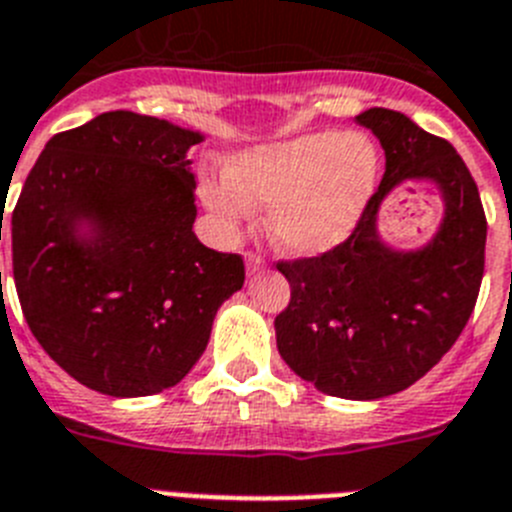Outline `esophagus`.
<instances>
[{
  "label": "esophagus",
  "instance_id": "1",
  "mask_svg": "<svg viewBox=\"0 0 512 512\" xmlns=\"http://www.w3.org/2000/svg\"><path fill=\"white\" fill-rule=\"evenodd\" d=\"M266 266V259H264V253L259 251H248L246 253V269L248 274H259L261 269Z\"/></svg>",
  "mask_w": 512,
  "mask_h": 512
}]
</instances>
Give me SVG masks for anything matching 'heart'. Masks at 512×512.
I'll list each match as a JSON object with an SVG mask.
<instances>
[{"label":"heart","mask_w":512,"mask_h":512,"mask_svg":"<svg viewBox=\"0 0 512 512\" xmlns=\"http://www.w3.org/2000/svg\"><path fill=\"white\" fill-rule=\"evenodd\" d=\"M381 176L378 147L357 131H316L233 157L227 176H207L202 199L235 225L251 207L269 209L279 248L316 256L339 246L368 209Z\"/></svg>","instance_id":"1"}]
</instances>
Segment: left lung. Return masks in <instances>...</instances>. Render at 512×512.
<instances>
[{
  "label": "left lung",
  "instance_id": "8db88e82",
  "mask_svg": "<svg viewBox=\"0 0 512 512\" xmlns=\"http://www.w3.org/2000/svg\"><path fill=\"white\" fill-rule=\"evenodd\" d=\"M386 150V173L347 240L318 256L282 259L290 303L274 318L277 349L303 381L339 399H383L417 383L456 344L484 274L487 217L469 168L451 142L404 113L357 116ZM430 177L446 199L431 246L399 254L377 238L382 196Z\"/></svg>",
  "mask_w": 512,
  "mask_h": 512
}]
</instances>
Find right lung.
Here are the masks:
<instances>
[{
  "label": "right lung",
  "mask_w": 512,
  "mask_h": 512,
  "mask_svg": "<svg viewBox=\"0 0 512 512\" xmlns=\"http://www.w3.org/2000/svg\"><path fill=\"white\" fill-rule=\"evenodd\" d=\"M199 142L155 116L108 111L54 134L25 178L10 222L20 308L48 357L93 391L129 399L176 386L243 287L240 253L191 230L186 152ZM80 221L94 225L90 239Z\"/></svg>",
  "instance_id": "obj_1"
}]
</instances>
